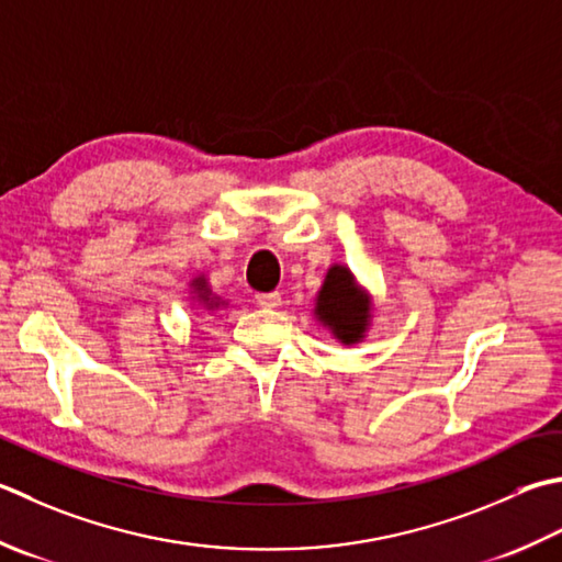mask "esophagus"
<instances>
[{
	"label": "esophagus",
	"mask_w": 562,
	"mask_h": 562,
	"mask_svg": "<svg viewBox=\"0 0 562 562\" xmlns=\"http://www.w3.org/2000/svg\"><path fill=\"white\" fill-rule=\"evenodd\" d=\"M256 302L258 306H266V310H274V306L282 304V296L280 292H260L256 294Z\"/></svg>",
	"instance_id": "esophagus-1"
}]
</instances>
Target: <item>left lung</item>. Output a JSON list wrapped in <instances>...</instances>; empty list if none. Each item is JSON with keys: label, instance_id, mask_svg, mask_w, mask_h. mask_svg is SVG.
Listing matches in <instances>:
<instances>
[{"label": "left lung", "instance_id": "1", "mask_svg": "<svg viewBox=\"0 0 562 562\" xmlns=\"http://www.w3.org/2000/svg\"><path fill=\"white\" fill-rule=\"evenodd\" d=\"M316 316L331 326L344 344H356L362 338L368 322V300L356 290L346 268L334 266L328 270L324 288L318 292Z\"/></svg>", "mask_w": 562, "mask_h": 562}]
</instances>
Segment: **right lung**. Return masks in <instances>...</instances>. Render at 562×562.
I'll use <instances>...</instances> for the list:
<instances>
[{
	"mask_svg": "<svg viewBox=\"0 0 562 562\" xmlns=\"http://www.w3.org/2000/svg\"><path fill=\"white\" fill-rule=\"evenodd\" d=\"M194 284H196V290H200V292H202V300H204V296H206V294H209V292H206V284H204V282H202V280H196V282H194Z\"/></svg>",
	"mask_w": 562,
	"mask_h": 562,
	"instance_id": "obj_1",
	"label": "right lung"
}]
</instances>
